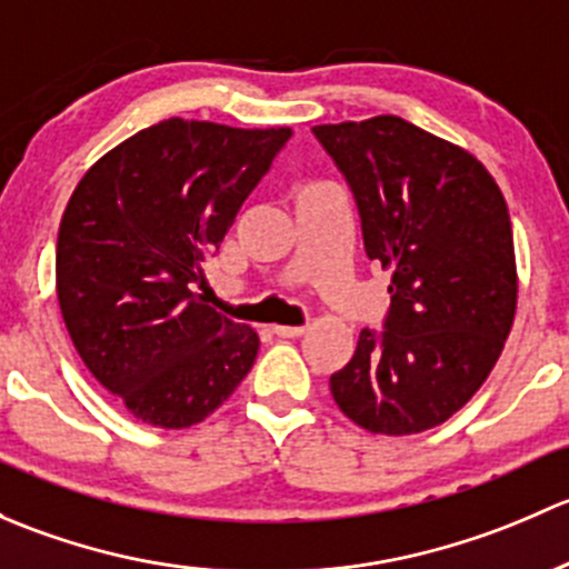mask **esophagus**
Returning <instances> with one entry per match:
<instances>
[{"label": "esophagus", "instance_id": "esophagus-1", "mask_svg": "<svg viewBox=\"0 0 569 569\" xmlns=\"http://www.w3.org/2000/svg\"><path fill=\"white\" fill-rule=\"evenodd\" d=\"M303 331H307V326H273V333L282 339H298Z\"/></svg>", "mask_w": 569, "mask_h": 569}]
</instances>
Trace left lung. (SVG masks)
I'll return each mask as SVG.
<instances>
[{
	"instance_id": "8db88e82",
	"label": "left lung",
	"mask_w": 569,
	"mask_h": 569,
	"mask_svg": "<svg viewBox=\"0 0 569 569\" xmlns=\"http://www.w3.org/2000/svg\"><path fill=\"white\" fill-rule=\"evenodd\" d=\"M312 131L348 178L367 257L391 271L383 331L359 333L333 402L380 436L425 432L477 395L512 328L507 202L482 161L402 117Z\"/></svg>"
}]
</instances>
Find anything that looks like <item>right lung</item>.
Here are the masks:
<instances>
[{"label":"right lung","mask_w":569,"mask_h":569,"mask_svg":"<svg viewBox=\"0 0 569 569\" xmlns=\"http://www.w3.org/2000/svg\"><path fill=\"white\" fill-rule=\"evenodd\" d=\"M290 137L169 117L98 158L70 194L57 238L62 320L87 370L144 425H197L254 365V328L194 284Z\"/></svg>","instance_id":"1"}]
</instances>
